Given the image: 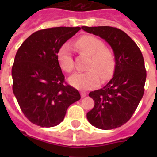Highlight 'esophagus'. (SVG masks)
Returning a JSON list of instances; mask_svg holds the SVG:
<instances>
[{"label": "esophagus", "mask_w": 157, "mask_h": 157, "mask_svg": "<svg viewBox=\"0 0 157 157\" xmlns=\"http://www.w3.org/2000/svg\"><path fill=\"white\" fill-rule=\"evenodd\" d=\"M81 97H82V98H85V97L87 95V94H86V92H83V91H82V92H81Z\"/></svg>", "instance_id": "34e87169"}]
</instances>
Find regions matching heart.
Returning a JSON list of instances; mask_svg holds the SVG:
<instances>
[{
    "mask_svg": "<svg viewBox=\"0 0 157 157\" xmlns=\"http://www.w3.org/2000/svg\"><path fill=\"white\" fill-rule=\"evenodd\" d=\"M75 46L81 53L90 57L87 65L88 71L74 74L69 78L71 86L79 90L94 88L100 82L109 80L116 68V59L113 53L106 48L103 40L94 36H82L75 42ZM59 66L66 72H71L74 68L71 47L64 44L58 53Z\"/></svg>",
    "mask_w": 157,
    "mask_h": 157,
    "instance_id": "obj_1",
    "label": "heart"
}]
</instances>
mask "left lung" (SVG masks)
Here are the masks:
<instances>
[{
	"label": "left lung",
	"mask_w": 157,
	"mask_h": 157,
	"mask_svg": "<svg viewBox=\"0 0 157 157\" xmlns=\"http://www.w3.org/2000/svg\"><path fill=\"white\" fill-rule=\"evenodd\" d=\"M81 28L104 39L111 45L116 59L112 80L103 88L89 94L94 107L86 117L96 128L116 129L131 118L144 96L147 77L144 57L136 43L119 28L108 26Z\"/></svg>",
	"instance_id": "left-lung-1"
}]
</instances>
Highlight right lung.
I'll return each mask as SVG.
<instances>
[{"instance_id": "1", "label": "right lung", "mask_w": 157, "mask_h": 157, "mask_svg": "<svg viewBox=\"0 0 157 157\" xmlns=\"http://www.w3.org/2000/svg\"><path fill=\"white\" fill-rule=\"evenodd\" d=\"M80 27L39 30L26 39L16 53L13 92L23 114L32 123L53 127L63 121L68 107L80 100L77 90L65 82L58 53Z\"/></svg>"}]
</instances>
